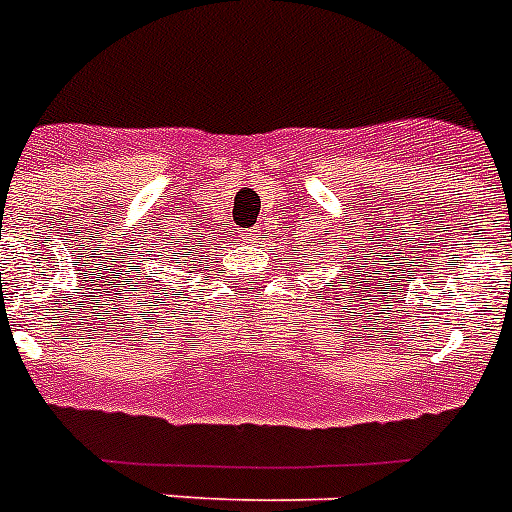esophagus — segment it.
Returning <instances> with one entry per match:
<instances>
[{
	"instance_id": "1",
	"label": "esophagus",
	"mask_w": 512,
	"mask_h": 512,
	"mask_svg": "<svg viewBox=\"0 0 512 512\" xmlns=\"http://www.w3.org/2000/svg\"><path fill=\"white\" fill-rule=\"evenodd\" d=\"M246 241H251V243L261 241V230H259V228H253V230H248V233H246Z\"/></svg>"
}]
</instances>
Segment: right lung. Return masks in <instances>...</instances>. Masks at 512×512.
<instances>
[{"label": "right lung", "instance_id": "add662e5", "mask_svg": "<svg viewBox=\"0 0 512 512\" xmlns=\"http://www.w3.org/2000/svg\"><path fill=\"white\" fill-rule=\"evenodd\" d=\"M200 243H202V235L200 238H194L192 233H187V235H179L174 230V233L171 235H161V238H156V241H153V246H151V251H148V256H153L151 261L156 260V255H161L162 259H174V264L176 266H192V259H194V253H200ZM171 264H166V269H169ZM143 269H148V266H143ZM153 269L156 271H161L164 269V266H153ZM166 274V271H164ZM153 282V287L156 289H161V279H151ZM166 295V292H164Z\"/></svg>", "mask_w": 512, "mask_h": 512}]
</instances>
